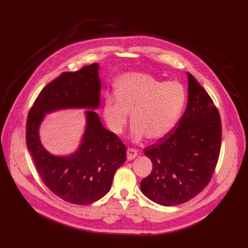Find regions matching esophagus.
Masks as SVG:
<instances>
[{
  "mask_svg": "<svg viewBox=\"0 0 248 248\" xmlns=\"http://www.w3.org/2000/svg\"><path fill=\"white\" fill-rule=\"evenodd\" d=\"M138 155V152L135 149H127L126 151V159L128 161L134 160Z\"/></svg>",
  "mask_w": 248,
  "mask_h": 248,
  "instance_id": "obj_1",
  "label": "esophagus"
}]
</instances>
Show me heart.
Segmentation results:
<instances>
[{
    "label": "heart",
    "mask_w": 248,
    "mask_h": 248,
    "mask_svg": "<svg viewBox=\"0 0 248 248\" xmlns=\"http://www.w3.org/2000/svg\"><path fill=\"white\" fill-rule=\"evenodd\" d=\"M187 101L185 86L178 81H167L155 76L132 72L115 82V94L104 97L102 116L109 131L119 136L131 113V138L140 141L146 136L160 140L170 135L178 124Z\"/></svg>",
    "instance_id": "1"
}]
</instances>
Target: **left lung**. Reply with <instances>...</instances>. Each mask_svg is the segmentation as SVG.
<instances>
[{
  "label": "left lung",
  "instance_id": "8db88e82",
  "mask_svg": "<svg viewBox=\"0 0 248 248\" xmlns=\"http://www.w3.org/2000/svg\"><path fill=\"white\" fill-rule=\"evenodd\" d=\"M184 115L170 135L145 149L151 174L140 182L147 198L175 206L194 198L208 185L219 158L221 120L213 100L192 74Z\"/></svg>",
  "mask_w": 248,
  "mask_h": 248
}]
</instances>
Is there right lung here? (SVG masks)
Here are the masks:
<instances>
[{
  "label": "right lung",
  "mask_w": 248,
  "mask_h": 248,
  "mask_svg": "<svg viewBox=\"0 0 248 248\" xmlns=\"http://www.w3.org/2000/svg\"><path fill=\"white\" fill-rule=\"evenodd\" d=\"M97 63L76 72H64L46 85L28 114L26 142L39 176L64 201L88 205L110 190L115 171L124 164L126 148L103 126L94 111L100 106L101 81ZM62 109H85L86 127L77 151L66 156L48 152L40 140L45 115Z\"/></svg>",
  "instance_id": "1"
}]
</instances>
